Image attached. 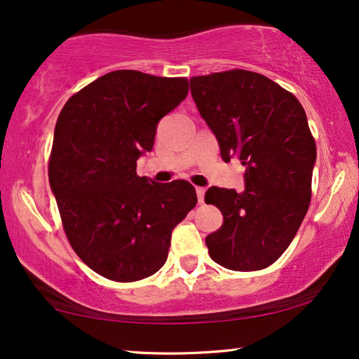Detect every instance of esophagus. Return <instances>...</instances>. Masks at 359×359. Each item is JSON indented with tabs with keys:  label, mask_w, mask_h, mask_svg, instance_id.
I'll return each instance as SVG.
<instances>
[{
	"label": "esophagus",
	"mask_w": 359,
	"mask_h": 359,
	"mask_svg": "<svg viewBox=\"0 0 359 359\" xmlns=\"http://www.w3.org/2000/svg\"><path fill=\"white\" fill-rule=\"evenodd\" d=\"M196 194H198V201H199V203H204L205 189H204V188H196Z\"/></svg>",
	"instance_id": "obj_1"
}]
</instances>
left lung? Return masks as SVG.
Here are the masks:
<instances>
[{"label":"left lung","mask_w":359,"mask_h":359,"mask_svg":"<svg viewBox=\"0 0 359 359\" xmlns=\"http://www.w3.org/2000/svg\"><path fill=\"white\" fill-rule=\"evenodd\" d=\"M199 114L220 155L245 165V189L212 188L205 204L224 215L205 237L210 258L232 271L268 268L286 252L306 217L317 149L297 97L259 73L227 70L189 80Z\"/></svg>","instance_id":"8db88e82"}]
</instances>
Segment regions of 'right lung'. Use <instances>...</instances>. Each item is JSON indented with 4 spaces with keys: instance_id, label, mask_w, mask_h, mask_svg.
<instances>
[{
    "instance_id": "right-lung-1",
    "label": "right lung",
    "mask_w": 359,
    "mask_h": 359,
    "mask_svg": "<svg viewBox=\"0 0 359 359\" xmlns=\"http://www.w3.org/2000/svg\"><path fill=\"white\" fill-rule=\"evenodd\" d=\"M188 95V78L116 70L75 93L58 114L48 181L72 248L116 283L149 278L168 257L171 232L198 203L184 180L154 183L137 158L156 124Z\"/></svg>"
}]
</instances>
